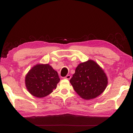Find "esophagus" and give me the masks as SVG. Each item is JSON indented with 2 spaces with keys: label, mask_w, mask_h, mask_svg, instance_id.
Returning <instances> with one entry per match:
<instances>
[{
  "label": "esophagus",
  "mask_w": 133,
  "mask_h": 133,
  "mask_svg": "<svg viewBox=\"0 0 133 133\" xmlns=\"http://www.w3.org/2000/svg\"><path fill=\"white\" fill-rule=\"evenodd\" d=\"M71 78V76L70 75H67L66 77H64V79H70Z\"/></svg>",
  "instance_id": "obj_1"
}]
</instances>
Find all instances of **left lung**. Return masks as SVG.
<instances>
[{"label": "left lung", "mask_w": 133, "mask_h": 133, "mask_svg": "<svg viewBox=\"0 0 133 133\" xmlns=\"http://www.w3.org/2000/svg\"><path fill=\"white\" fill-rule=\"evenodd\" d=\"M70 82L77 94L85 100L100 95L108 82L104 71L92 60L80 63Z\"/></svg>", "instance_id": "1"}]
</instances>
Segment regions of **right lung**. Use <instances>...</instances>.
<instances>
[{"label":"right lung","instance_id":"right-lung-1","mask_svg":"<svg viewBox=\"0 0 133 133\" xmlns=\"http://www.w3.org/2000/svg\"><path fill=\"white\" fill-rule=\"evenodd\" d=\"M60 80L57 72L49 64H39L28 72L25 83L27 90L32 95L43 97L56 89Z\"/></svg>","mask_w":133,"mask_h":133}]
</instances>
